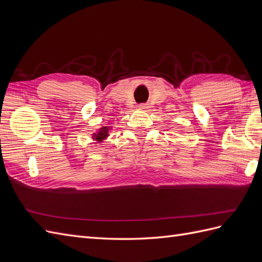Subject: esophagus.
Wrapping results in <instances>:
<instances>
[{"label": "esophagus", "instance_id": "esophagus-1", "mask_svg": "<svg viewBox=\"0 0 262 262\" xmlns=\"http://www.w3.org/2000/svg\"><path fill=\"white\" fill-rule=\"evenodd\" d=\"M138 107H139V110H146L147 107H148V106H147V104L143 103V104H139V105H138Z\"/></svg>", "mask_w": 262, "mask_h": 262}]
</instances>
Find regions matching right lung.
Masks as SVG:
<instances>
[{
	"mask_svg": "<svg viewBox=\"0 0 262 262\" xmlns=\"http://www.w3.org/2000/svg\"><path fill=\"white\" fill-rule=\"evenodd\" d=\"M108 130H110L108 127H102L97 134H94L93 137L96 140H98V142H102L103 139H105L107 136H108Z\"/></svg>",
	"mask_w": 262,
	"mask_h": 262,
	"instance_id": "1",
	"label": "right lung"
}]
</instances>
